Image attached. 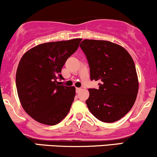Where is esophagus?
I'll return each mask as SVG.
<instances>
[{"instance_id": "34e87169", "label": "esophagus", "mask_w": 157, "mask_h": 157, "mask_svg": "<svg viewBox=\"0 0 157 157\" xmlns=\"http://www.w3.org/2000/svg\"><path fill=\"white\" fill-rule=\"evenodd\" d=\"M81 89H82L81 88H76V92L79 93L81 91Z\"/></svg>"}]
</instances>
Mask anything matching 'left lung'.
<instances>
[{
	"label": "left lung",
	"instance_id": "1",
	"mask_svg": "<svg viewBox=\"0 0 157 157\" xmlns=\"http://www.w3.org/2000/svg\"><path fill=\"white\" fill-rule=\"evenodd\" d=\"M86 56L91 80L99 89H89L88 109L104 122L120 120L134 105L138 93L134 62L122 46L106 40H84L80 45Z\"/></svg>",
	"mask_w": 157,
	"mask_h": 157
}]
</instances>
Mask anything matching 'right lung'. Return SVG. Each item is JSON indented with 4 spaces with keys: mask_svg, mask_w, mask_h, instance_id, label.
<instances>
[{
    "mask_svg": "<svg viewBox=\"0 0 157 157\" xmlns=\"http://www.w3.org/2000/svg\"><path fill=\"white\" fill-rule=\"evenodd\" d=\"M82 39L40 44L26 52L17 66L16 87L25 111L42 124L55 125L66 117L75 96L74 86H59L61 69Z\"/></svg>",
    "mask_w": 157,
    "mask_h": 157,
    "instance_id": "1",
    "label": "right lung"
}]
</instances>
